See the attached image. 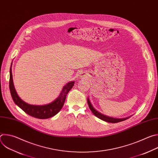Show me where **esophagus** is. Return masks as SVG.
Here are the masks:
<instances>
[{"label":"esophagus","instance_id":"34e87169","mask_svg":"<svg viewBox=\"0 0 158 158\" xmlns=\"http://www.w3.org/2000/svg\"><path fill=\"white\" fill-rule=\"evenodd\" d=\"M82 75H81V77H82Z\"/></svg>","mask_w":158,"mask_h":158}]
</instances>
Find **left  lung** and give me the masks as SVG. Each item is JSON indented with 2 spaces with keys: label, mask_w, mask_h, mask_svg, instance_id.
Segmentation results:
<instances>
[{
  "label": "left lung",
  "mask_w": 158,
  "mask_h": 158,
  "mask_svg": "<svg viewBox=\"0 0 158 158\" xmlns=\"http://www.w3.org/2000/svg\"><path fill=\"white\" fill-rule=\"evenodd\" d=\"M87 103H88V105H89V107L90 109H91V110L92 111L93 113L97 118H98L100 119H101L102 121H104L106 122L111 123H119V122H121V121H123L124 120H126L127 119H128L131 117V116H129V117H127V118H121V119L120 118L119 119V118H112V117L106 116V115L101 113V112H99L96 109H95V108L93 106L91 101H90L89 98H87Z\"/></svg>",
  "instance_id": "left-lung-1"
}]
</instances>
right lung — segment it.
Instances as JSON below:
<instances>
[{
	"label": "right lung",
	"instance_id": "add662e5",
	"mask_svg": "<svg viewBox=\"0 0 158 158\" xmlns=\"http://www.w3.org/2000/svg\"><path fill=\"white\" fill-rule=\"evenodd\" d=\"M11 67L10 69L9 88L11 96L15 104L23 110L26 113L36 118L42 119H48L57 114L63 107L66 96L74 86L75 82L71 81L67 82L63 87L62 91L59 94V96L52 102L42 106L31 105L21 99L18 96L14 85Z\"/></svg>",
	"mask_w": 158,
	"mask_h": 158
}]
</instances>
